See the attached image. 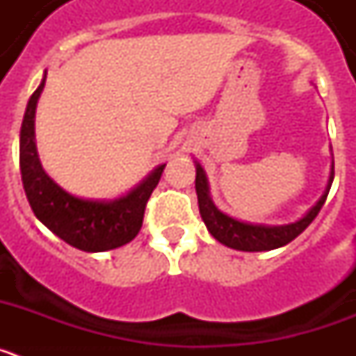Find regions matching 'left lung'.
Listing matches in <instances>:
<instances>
[{"label":"left lung","mask_w":356,"mask_h":356,"mask_svg":"<svg viewBox=\"0 0 356 356\" xmlns=\"http://www.w3.org/2000/svg\"><path fill=\"white\" fill-rule=\"evenodd\" d=\"M333 169L332 176H330L328 187H326L325 194L321 196L312 209L308 210L307 216L300 221L292 222V225L284 226H264V225H250V222H241L234 217L226 216L221 210H217L210 200L209 193V181L203 168L200 163H196V194H197V203H200V213L205 221L207 228L213 238L225 244L228 248H234L238 251H269L282 248L294 241L300 234H303L308 225L317 217L321 212L323 205H325L326 196L330 193V187L333 184Z\"/></svg>","instance_id":"8db88e82"}]
</instances>
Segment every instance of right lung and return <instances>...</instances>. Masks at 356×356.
<instances>
[{"instance_id": "add662e5", "label": "right lung", "mask_w": 356, "mask_h": 356, "mask_svg": "<svg viewBox=\"0 0 356 356\" xmlns=\"http://www.w3.org/2000/svg\"><path fill=\"white\" fill-rule=\"evenodd\" d=\"M44 83L46 78L28 102L19 139V168L28 203L37 219L69 246L87 253L124 246L139 234L147 200L159 185L165 163L119 200L90 201L65 193L44 172L37 155L35 108Z\"/></svg>"}]
</instances>
